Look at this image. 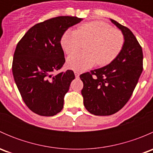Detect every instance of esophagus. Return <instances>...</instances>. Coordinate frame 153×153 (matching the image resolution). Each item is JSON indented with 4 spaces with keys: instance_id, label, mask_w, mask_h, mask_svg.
<instances>
[{
    "instance_id": "34e87169",
    "label": "esophagus",
    "mask_w": 153,
    "mask_h": 153,
    "mask_svg": "<svg viewBox=\"0 0 153 153\" xmlns=\"http://www.w3.org/2000/svg\"><path fill=\"white\" fill-rule=\"evenodd\" d=\"M74 73H75V78H79V75H80L79 72H77V71H75V72H74Z\"/></svg>"
}]
</instances>
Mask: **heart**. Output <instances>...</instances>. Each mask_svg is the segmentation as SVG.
<instances>
[{"label": "heart", "mask_w": 153, "mask_h": 153, "mask_svg": "<svg viewBox=\"0 0 153 153\" xmlns=\"http://www.w3.org/2000/svg\"><path fill=\"white\" fill-rule=\"evenodd\" d=\"M86 51L77 52L67 59L69 69L83 71L97 64L107 65L117 58L124 44L119 29L112 28L103 21H92L79 26L76 30L67 29L61 39V45L67 54H71L86 43Z\"/></svg>", "instance_id": "obj_1"}]
</instances>
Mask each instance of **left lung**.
Here are the masks:
<instances>
[{
  "instance_id": "obj_1",
  "label": "left lung",
  "mask_w": 153,
  "mask_h": 153,
  "mask_svg": "<svg viewBox=\"0 0 153 153\" xmlns=\"http://www.w3.org/2000/svg\"><path fill=\"white\" fill-rule=\"evenodd\" d=\"M124 37L119 55L108 65L80 75L84 106L95 115H110L127 103L143 71L142 48L130 29L110 19Z\"/></svg>"
}]
</instances>
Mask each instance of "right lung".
Here are the masks:
<instances>
[{"instance_id": "1", "label": "right lung", "mask_w": 153, "mask_h": 153, "mask_svg": "<svg viewBox=\"0 0 153 153\" xmlns=\"http://www.w3.org/2000/svg\"><path fill=\"white\" fill-rule=\"evenodd\" d=\"M82 18L59 16L31 27L17 44L12 74L26 105L42 116H53L62 110L64 95L75 79L73 71L54 75L65 58L61 39L70 27Z\"/></svg>"}]
</instances>
